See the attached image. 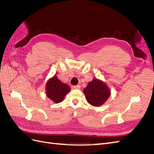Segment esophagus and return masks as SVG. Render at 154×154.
<instances>
[{
    "label": "esophagus",
    "instance_id": "obj_1",
    "mask_svg": "<svg viewBox=\"0 0 154 154\" xmlns=\"http://www.w3.org/2000/svg\"><path fill=\"white\" fill-rule=\"evenodd\" d=\"M81 87V86L80 85H73L72 87V88H73V89H80Z\"/></svg>",
    "mask_w": 154,
    "mask_h": 154
}]
</instances>
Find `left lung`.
Returning a JSON list of instances; mask_svg holds the SVG:
<instances>
[{
  "mask_svg": "<svg viewBox=\"0 0 154 154\" xmlns=\"http://www.w3.org/2000/svg\"><path fill=\"white\" fill-rule=\"evenodd\" d=\"M83 93L88 103L100 106L104 104L110 96V90L103 81L94 78L83 89Z\"/></svg>",
  "mask_w": 154,
  "mask_h": 154,
  "instance_id": "obj_1",
  "label": "left lung"
}]
</instances>
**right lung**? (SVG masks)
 <instances>
[{"label":"right lung","mask_w":154,"mask_h":154,"mask_svg":"<svg viewBox=\"0 0 154 154\" xmlns=\"http://www.w3.org/2000/svg\"><path fill=\"white\" fill-rule=\"evenodd\" d=\"M70 91V87L60 81L56 75L50 78L46 83V96L55 103L63 101L65 96Z\"/></svg>","instance_id":"add662e5"}]
</instances>
